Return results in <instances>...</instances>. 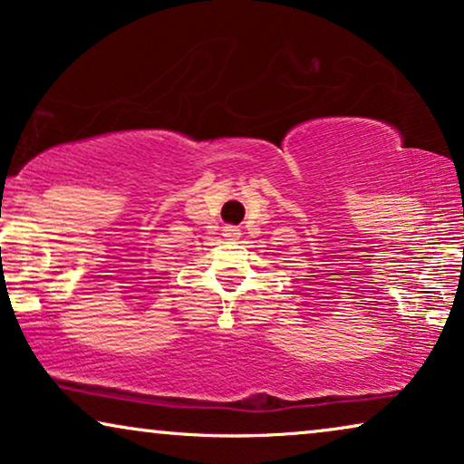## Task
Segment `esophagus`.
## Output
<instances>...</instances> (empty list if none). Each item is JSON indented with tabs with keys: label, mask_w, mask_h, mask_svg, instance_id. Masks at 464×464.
I'll return each instance as SVG.
<instances>
[{
	"label": "esophagus",
	"mask_w": 464,
	"mask_h": 464,
	"mask_svg": "<svg viewBox=\"0 0 464 464\" xmlns=\"http://www.w3.org/2000/svg\"><path fill=\"white\" fill-rule=\"evenodd\" d=\"M224 237L230 238V240H237L240 237V230L237 226H226L224 227Z\"/></svg>",
	"instance_id": "1"
}]
</instances>
